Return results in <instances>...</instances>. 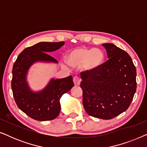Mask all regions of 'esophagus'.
Here are the masks:
<instances>
[{"instance_id":"1","label":"esophagus","mask_w":147,"mask_h":147,"mask_svg":"<svg viewBox=\"0 0 147 147\" xmlns=\"http://www.w3.org/2000/svg\"><path fill=\"white\" fill-rule=\"evenodd\" d=\"M74 83L75 84V86H79L80 84V80L78 76H75L74 77Z\"/></svg>"}]
</instances>
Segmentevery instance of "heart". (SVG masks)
<instances>
[{
  "instance_id": "heart-1",
  "label": "heart",
  "mask_w": 147,
  "mask_h": 147,
  "mask_svg": "<svg viewBox=\"0 0 147 147\" xmlns=\"http://www.w3.org/2000/svg\"><path fill=\"white\" fill-rule=\"evenodd\" d=\"M67 62L71 67H78L84 65L88 70L95 69L101 65L104 59V52L100 49L76 48L68 53Z\"/></svg>"
}]
</instances>
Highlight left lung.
Instances as JSON below:
<instances>
[{
    "instance_id": "8db88e82",
    "label": "left lung",
    "mask_w": 147,
    "mask_h": 147,
    "mask_svg": "<svg viewBox=\"0 0 147 147\" xmlns=\"http://www.w3.org/2000/svg\"><path fill=\"white\" fill-rule=\"evenodd\" d=\"M108 59L80 74L83 106L90 116L108 120L126 111L136 90V71L130 56L112 43H104Z\"/></svg>"
}]
</instances>
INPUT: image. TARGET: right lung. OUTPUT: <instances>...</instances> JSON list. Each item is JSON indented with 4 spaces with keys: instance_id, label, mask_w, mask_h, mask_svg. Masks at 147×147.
<instances>
[{
    "instance_id": "obj_1",
    "label": "right lung",
    "mask_w": 147,
    "mask_h": 147,
    "mask_svg": "<svg viewBox=\"0 0 147 147\" xmlns=\"http://www.w3.org/2000/svg\"><path fill=\"white\" fill-rule=\"evenodd\" d=\"M64 41L41 42L25 48L18 56L13 67L11 88L14 99L20 110L34 120L46 121L55 119L60 112V98L74 86L71 76L51 80L42 92L30 91L26 82V74L32 64L37 61L57 62L47 53L55 51Z\"/></svg>"
}]
</instances>
